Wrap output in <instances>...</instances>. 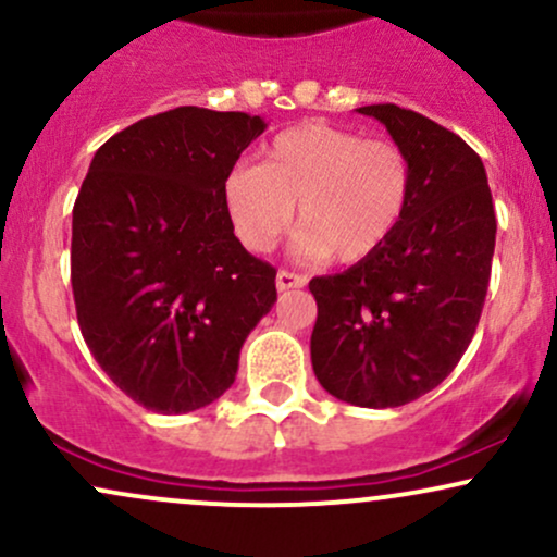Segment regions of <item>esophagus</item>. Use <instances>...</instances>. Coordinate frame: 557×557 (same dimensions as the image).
Masks as SVG:
<instances>
[{
    "mask_svg": "<svg viewBox=\"0 0 557 557\" xmlns=\"http://www.w3.org/2000/svg\"><path fill=\"white\" fill-rule=\"evenodd\" d=\"M274 285H277V290H290V287H304L306 277H304V274L280 270L277 280H274Z\"/></svg>",
    "mask_w": 557,
    "mask_h": 557,
    "instance_id": "esophagus-1",
    "label": "esophagus"
}]
</instances>
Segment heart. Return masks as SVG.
Here are the masks:
<instances>
[{"instance_id": "b5f03b06", "label": "heart", "mask_w": 557, "mask_h": 557, "mask_svg": "<svg viewBox=\"0 0 557 557\" xmlns=\"http://www.w3.org/2000/svg\"><path fill=\"white\" fill-rule=\"evenodd\" d=\"M411 194V159L395 140L324 123L287 127L264 146L259 168L235 164L222 183L243 246L270 251L298 203V251L343 264L374 257L393 238Z\"/></svg>"}]
</instances>
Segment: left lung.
<instances>
[{
    "instance_id": "obj_1",
    "label": "left lung",
    "mask_w": 557,
    "mask_h": 557,
    "mask_svg": "<svg viewBox=\"0 0 557 557\" xmlns=\"http://www.w3.org/2000/svg\"><path fill=\"white\" fill-rule=\"evenodd\" d=\"M356 112L380 120L411 159L413 194L374 257L309 283L311 367L337 400L395 408L437 387L469 348L497 222L487 172L463 138L395 104Z\"/></svg>"
}]
</instances>
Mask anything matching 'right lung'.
Here are the masks:
<instances>
[{
	"label": "right lung",
	"mask_w": 557,
	"mask_h": 557,
	"mask_svg": "<svg viewBox=\"0 0 557 557\" xmlns=\"http://www.w3.org/2000/svg\"><path fill=\"white\" fill-rule=\"evenodd\" d=\"M259 114L203 107L138 120L96 151L73 207L70 280L88 350L157 413L209 406L277 300L274 267L235 238L222 183Z\"/></svg>",
	"instance_id": "right-lung-1"
}]
</instances>
